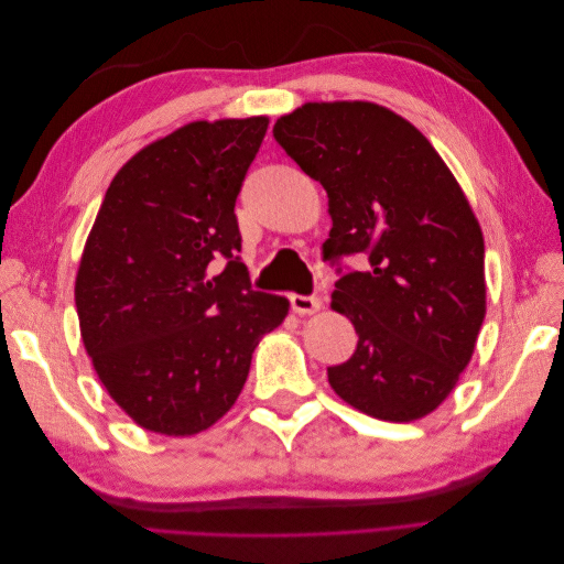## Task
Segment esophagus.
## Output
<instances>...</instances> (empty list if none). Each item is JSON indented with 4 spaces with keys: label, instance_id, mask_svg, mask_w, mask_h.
I'll return each mask as SVG.
<instances>
[{
    "label": "esophagus",
    "instance_id": "34e87169",
    "mask_svg": "<svg viewBox=\"0 0 564 564\" xmlns=\"http://www.w3.org/2000/svg\"><path fill=\"white\" fill-rule=\"evenodd\" d=\"M289 303H292V311H294L296 315H313V313H317V311L322 308L319 299H315V296L292 294V296H289Z\"/></svg>",
    "mask_w": 564,
    "mask_h": 564
}]
</instances>
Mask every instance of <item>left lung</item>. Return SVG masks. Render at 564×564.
I'll use <instances>...</instances> for the list:
<instances>
[{
	"label": "left lung",
	"mask_w": 564,
	"mask_h": 564,
	"mask_svg": "<svg viewBox=\"0 0 564 564\" xmlns=\"http://www.w3.org/2000/svg\"><path fill=\"white\" fill-rule=\"evenodd\" d=\"M272 135L329 197L324 259L367 253L336 282L332 308L357 332L329 367L336 395L362 414L406 423L447 400L487 311L485 240L431 141L369 100L305 104Z\"/></svg>",
	"instance_id": "1"
}]
</instances>
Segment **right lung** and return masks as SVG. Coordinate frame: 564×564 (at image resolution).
I'll return each mask as SVG.
<instances>
[{"mask_svg": "<svg viewBox=\"0 0 564 564\" xmlns=\"http://www.w3.org/2000/svg\"><path fill=\"white\" fill-rule=\"evenodd\" d=\"M268 117L191 122L119 169L75 280L100 383L145 431L187 437L230 412L284 296L253 292L235 199ZM227 265L224 267L223 263Z\"/></svg>", "mask_w": 564, "mask_h": 564, "instance_id": "1", "label": "right lung"}]
</instances>
